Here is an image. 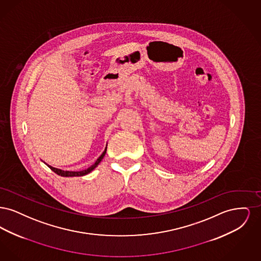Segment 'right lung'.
<instances>
[{
    "mask_svg": "<svg viewBox=\"0 0 261 261\" xmlns=\"http://www.w3.org/2000/svg\"><path fill=\"white\" fill-rule=\"evenodd\" d=\"M106 152H107V148L105 149V151L101 153V155L99 156V159L96 161V162L92 165V166H90L89 168L87 169H85V170H82V171H63V170H61V169H58V168H55V167H51L50 165H48L49 167H50V169L55 172V173L58 174V175H61V176H63V177H73V176H83V175H86V174L90 173L94 168H96L97 167V165L99 164V162H101V160H102V158L105 156V154H106Z\"/></svg>",
    "mask_w": 261,
    "mask_h": 261,
    "instance_id": "add662e5",
    "label": "right lung"
}]
</instances>
